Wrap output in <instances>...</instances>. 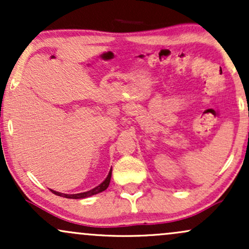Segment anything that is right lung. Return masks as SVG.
Segmentation results:
<instances>
[{
    "label": "right lung",
    "mask_w": 249,
    "mask_h": 249,
    "mask_svg": "<svg viewBox=\"0 0 249 249\" xmlns=\"http://www.w3.org/2000/svg\"><path fill=\"white\" fill-rule=\"evenodd\" d=\"M111 174H112V168H111L110 172H108L107 177V179H105L104 181H103L101 185H98V186H97V187L92 188V190L88 191V192L77 193V194H64V193L56 192V191H53V190H51V192H53V194H56V196H64V198H68V199H83V198H88V196H95V194H97V193H101V192H103V191L107 190V188L108 187V184H110Z\"/></svg>",
    "instance_id": "right-lung-1"
}]
</instances>
